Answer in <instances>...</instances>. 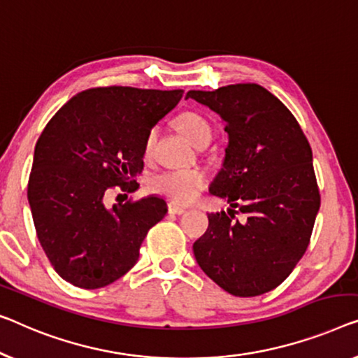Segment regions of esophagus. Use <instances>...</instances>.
<instances>
[{"instance_id":"esophagus-1","label":"esophagus","mask_w":358,"mask_h":358,"mask_svg":"<svg viewBox=\"0 0 358 358\" xmlns=\"http://www.w3.org/2000/svg\"><path fill=\"white\" fill-rule=\"evenodd\" d=\"M186 212V207L175 204V202H170L169 204V213H175V215H181V213Z\"/></svg>"}]
</instances>
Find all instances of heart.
I'll return each instance as SVG.
<instances>
[{
  "label": "heart",
  "instance_id": "b5f03b06",
  "mask_svg": "<svg viewBox=\"0 0 358 358\" xmlns=\"http://www.w3.org/2000/svg\"><path fill=\"white\" fill-rule=\"evenodd\" d=\"M178 130L186 136V140L194 143L204 133H210V127L201 114L196 112H183L177 119ZM156 133L151 131L146 136L145 152L149 154L154 145ZM207 183V175L201 169H180L169 170L156 175L151 180V189L164 194L177 202H191L196 199Z\"/></svg>",
  "mask_w": 358,
  "mask_h": 358
}]
</instances>
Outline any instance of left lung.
I'll return each instance as SVG.
<instances>
[{"instance_id":"left-lung-1","label":"left lung","mask_w":358,"mask_h":358,"mask_svg":"<svg viewBox=\"0 0 358 358\" xmlns=\"http://www.w3.org/2000/svg\"><path fill=\"white\" fill-rule=\"evenodd\" d=\"M191 98L225 122L228 145L209 193L230 204L209 213V228L193 244L197 265L239 297L260 296L285 281L306 252L320 209L312 149L294 115L255 83ZM247 222L233 221L234 209Z\"/></svg>"}]
</instances>
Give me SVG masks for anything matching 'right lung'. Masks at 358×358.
<instances>
[{"label":"right lung","mask_w":358,"mask_h":358,"mask_svg":"<svg viewBox=\"0 0 358 358\" xmlns=\"http://www.w3.org/2000/svg\"><path fill=\"white\" fill-rule=\"evenodd\" d=\"M183 92L92 88L48 122L34 152L27 197L36 236L61 278L98 289L124 276L140 257L149 228L167 204L159 196L104 204L112 186L133 193L152 127Z\"/></svg>","instance_id":"1"}]
</instances>
